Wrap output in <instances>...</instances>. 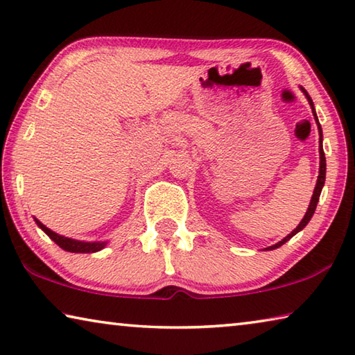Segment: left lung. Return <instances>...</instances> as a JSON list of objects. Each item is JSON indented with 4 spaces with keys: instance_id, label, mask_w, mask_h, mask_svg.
<instances>
[{
    "instance_id": "left-lung-1",
    "label": "left lung",
    "mask_w": 355,
    "mask_h": 355,
    "mask_svg": "<svg viewBox=\"0 0 355 355\" xmlns=\"http://www.w3.org/2000/svg\"><path fill=\"white\" fill-rule=\"evenodd\" d=\"M300 91L304 92L305 98L309 100V103L311 106V112H313V117L316 120V125H318V133H320V175H318V180H316V186H315V191H313V196H311V200H310V205L307 208V213H305V216L302 218V220L299 222V225L294 228V230L290 233V235L285 236L282 241L275 243L274 245H269V248H266L264 250H274L280 248V245H284L286 241H290V239L296 235V233H299L302 228L309 224L311 216H313L315 209H316V205H318V200H320V196H321V191H322V186H324V182H326V156H324V150H322V130H321V125L320 122H318V116H316V111H315V106H313V101H311L309 92L305 91L304 87H300Z\"/></svg>"
}]
</instances>
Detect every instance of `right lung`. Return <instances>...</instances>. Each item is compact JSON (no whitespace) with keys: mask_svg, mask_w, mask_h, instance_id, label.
Instances as JSON below:
<instances>
[{"mask_svg":"<svg viewBox=\"0 0 355 355\" xmlns=\"http://www.w3.org/2000/svg\"><path fill=\"white\" fill-rule=\"evenodd\" d=\"M34 220H35V224H37L42 230H44L46 235L59 245V248L67 250V252H73V254H94V252L105 249L107 244V241H80V239L62 236V235H59V233L50 230L48 227H45L39 219L34 218Z\"/></svg>","mask_w":355,"mask_h":355,"instance_id":"obj_1","label":"right lung"}]
</instances>
